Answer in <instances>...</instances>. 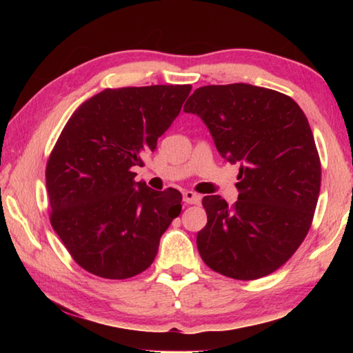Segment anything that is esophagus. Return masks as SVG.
<instances>
[{
	"label": "esophagus",
	"mask_w": 353,
	"mask_h": 353,
	"mask_svg": "<svg viewBox=\"0 0 353 353\" xmlns=\"http://www.w3.org/2000/svg\"><path fill=\"white\" fill-rule=\"evenodd\" d=\"M183 201L187 202V204H199L201 196L196 194L194 191H183Z\"/></svg>",
	"instance_id": "1"
}]
</instances>
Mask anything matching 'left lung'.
Returning <instances> with one entry per match:
<instances>
[{
    "label": "left lung",
    "mask_w": 353,
    "mask_h": 353,
    "mask_svg": "<svg viewBox=\"0 0 353 353\" xmlns=\"http://www.w3.org/2000/svg\"><path fill=\"white\" fill-rule=\"evenodd\" d=\"M210 130L221 157L240 163L238 201L204 196L196 244L208 268L236 280L277 271L305 240L321 190V160L292 98L250 83L196 88L183 105Z\"/></svg>",
    "instance_id": "obj_1"
}]
</instances>
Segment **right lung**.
I'll return each mask as SVG.
<instances>
[{"label":"right lung","instance_id":"1","mask_svg":"<svg viewBox=\"0 0 353 353\" xmlns=\"http://www.w3.org/2000/svg\"><path fill=\"white\" fill-rule=\"evenodd\" d=\"M191 85L105 88L77 107L46 163L50 221L73 260L94 276L134 277L182 210L174 188L135 182Z\"/></svg>","mask_w":353,"mask_h":353}]
</instances>
